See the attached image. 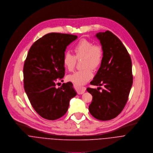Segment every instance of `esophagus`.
Returning a JSON list of instances; mask_svg holds the SVG:
<instances>
[{"label":"esophagus","instance_id":"34e87169","mask_svg":"<svg viewBox=\"0 0 153 153\" xmlns=\"http://www.w3.org/2000/svg\"><path fill=\"white\" fill-rule=\"evenodd\" d=\"M86 90V88L85 87H80L79 88H78V90H77V92H78V94H83L85 91Z\"/></svg>","mask_w":153,"mask_h":153}]
</instances>
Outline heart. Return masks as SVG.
<instances>
[{
	"label": "heart",
	"instance_id": "1",
	"mask_svg": "<svg viewBox=\"0 0 153 153\" xmlns=\"http://www.w3.org/2000/svg\"><path fill=\"white\" fill-rule=\"evenodd\" d=\"M75 55L67 52L63 58V64L69 71H72L76 64L77 59L82 57V69L68 75V79L75 84L81 85L88 82L93 76V69L98 68L101 63L103 52L102 48L86 39H81L73 48Z\"/></svg>",
	"mask_w": 153,
	"mask_h": 153
}]
</instances>
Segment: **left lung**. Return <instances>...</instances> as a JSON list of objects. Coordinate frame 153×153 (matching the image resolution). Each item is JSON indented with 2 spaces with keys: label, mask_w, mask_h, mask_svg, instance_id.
<instances>
[{
  "label": "left lung",
  "mask_w": 153,
  "mask_h": 153,
  "mask_svg": "<svg viewBox=\"0 0 153 153\" xmlns=\"http://www.w3.org/2000/svg\"><path fill=\"white\" fill-rule=\"evenodd\" d=\"M103 51L101 66L90 82L94 85H104L96 88H87L92 95L88 107L90 114L101 120L116 117L124 109L133 84L132 64L130 56L121 41L111 32L98 33Z\"/></svg>",
  "instance_id": "1"
}]
</instances>
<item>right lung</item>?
Returning a JSON list of instances; mask_svg holds the SVG:
<instances>
[{"mask_svg":"<svg viewBox=\"0 0 153 153\" xmlns=\"http://www.w3.org/2000/svg\"><path fill=\"white\" fill-rule=\"evenodd\" d=\"M77 37L49 33L37 40L29 50L23 66L24 88L34 109L46 119L53 120L65 115L71 99L76 95L72 82L56 88L55 82L65 76V52Z\"/></svg>","mask_w":153,"mask_h":153,"instance_id":"obj_1","label":"right lung"}]
</instances>
